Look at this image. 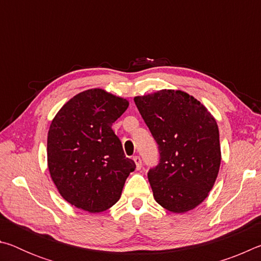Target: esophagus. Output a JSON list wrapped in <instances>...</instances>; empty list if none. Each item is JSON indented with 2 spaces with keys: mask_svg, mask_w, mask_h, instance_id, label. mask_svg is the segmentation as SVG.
Listing matches in <instances>:
<instances>
[{
  "mask_svg": "<svg viewBox=\"0 0 261 261\" xmlns=\"http://www.w3.org/2000/svg\"><path fill=\"white\" fill-rule=\"evenodd\" d=\"M134 161H135V163H136V167H137V169H140L141 168V160H140V158L137 155V156H134Z\"/></svg>",
  "mask_w": 261,
  "mask_h": 261,
  "instance_id": "esophagus-1",
  "label": "esophagus"
}]
</instances>
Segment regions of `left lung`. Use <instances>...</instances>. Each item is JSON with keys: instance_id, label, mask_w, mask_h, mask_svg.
I'll return each mask as SVG.
<instances>
[{"instance_id": "8db88e82", "label": "left lung", "mask_w": 261, "mask_h": 261, "mask_svg": "<svg viewBox=\"0 0 261 261\" xmlns=\"http://www.w3.org/2000/svg\"><path fill=\"white\" fill-rule=\"evenodd\" d=\"M134 100L160 152V163L148 173L154 199L173 213L196 208L208 197L220 169L214 116L180 90H160Z\"/></svg>"}]
</instances>
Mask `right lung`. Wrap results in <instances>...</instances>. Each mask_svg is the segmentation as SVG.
I'll list each match as a JSON object with an SVG mask.
<instances>
[{"instance_id": "obj_1", "label": "right lung", "mask_w": 261, "mask_h": 261, "mask_svg": "<svg viewBox=\"0 0 261 261\" xmlns=\"http://www.w3.org/2000/svg\"><path fill=\"white\" fill-rule=\"evenodd\" d=\"M129 101L102 88L83 91L65 102L50 123L47 165L64 200L90 213L116 204L135 170L113 123Z\"/></svg>"}]
</instances>
